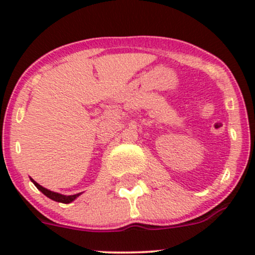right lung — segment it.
Returning <instances> with one entry per match:
<instances>
[{"instance_id": "add662e5", "label": "right lung", "mask_w": 255, "mask_h": 255, "mask_svg": "<svg viewBox=\"0 0 255 255\" xmlns=\"http://www.w3.org/2000/svg\"><path fill=\"white\" fill-rule=\"evenodd\" d=\"M32 181H33V184L37 186V189H39L40 191L45 195V196L49 197V199L54 200V201H56V202H61V204H70L71 201H74V200H75L76 197L80 195V194H76V195H70V196H65V195L58 194V192H53V191H50V190L45 189V187L40 186V185L38 184V182H35L34 180H32Z\"/></svg>"}]
</instances>
